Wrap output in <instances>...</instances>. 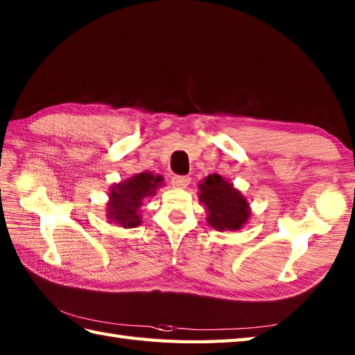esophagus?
<instances>
[{
	"label": "esophagus",
	"mask_w": 355,
	"mask_h": 355,
	"mask_svg": "<svg viewBox=\"0 0 355 355\" xmlns=\"http://www.w3.org/2000/svg\"><path fill=\"white\" fill-rule=\"evenodd\" d=\"M171 183L173 187H177V189H184V187L191 183V177L187 175H173L171 178Z\"/></svg>",
	"instance_id": "1"
}]
</instances>
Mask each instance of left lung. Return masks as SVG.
<instances>
[{
	"mask_svg": "<svg viewBox=\"0 0 355 355\" xmlns=\"http://www.w3.org/2000/svg\"><path fill=\"white\" fill-rule=\"evenodd\" d=\"M200 201L206 206L207 223L218 232L239 230L250 218V206L232 183L210 173L200 183Z\"/></svg>",
	"mask_w": 355,
	"mask_h": 355,
	"instance_id": "obj_1",
	"label": "left lung"
}]
</instances>
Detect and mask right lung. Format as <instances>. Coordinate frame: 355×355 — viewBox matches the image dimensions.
<instances>
[{
  "instance_id": "obj_1",
  "label": "right lung",
  "mask_w": 355,
  "mask_h": 355,
  "mask_svg": "<svg viewBox=\"0 0 355 355\" xmlns=\"http://www.w3.org/2000/svg\"><path fill=\"white\" fill-rule=\"evenodd\" d=\"M163 184V177L153 172H140L134 177L111 187L110 201L107 205V218L123 229H132L141 224L139 212L143 200L153 197Z\"/></svg>"
}]
</instances>
